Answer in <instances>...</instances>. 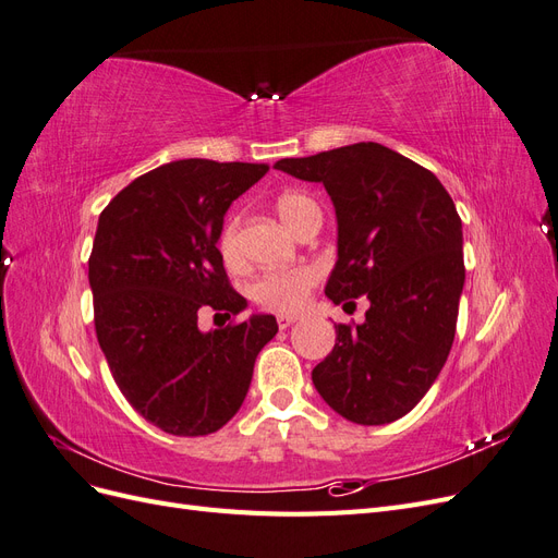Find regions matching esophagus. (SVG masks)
<instances>
[{
    "label": "esophagus",
    "instance_id": "obj_1",
    "mask_svg": "<svg viewBox=\"0 0 558 558\" xmlns=\"http://www.w3.org/2000/svg\"><path fill=\"white\" fill-rule=\"evenodd\" d=\"M298 320V316H293V314H279L277 316V324H279V328H289V326H293Z\"/></svg>",
    "mask_w": 558,
    "mask_h": 558
}]
</instances>
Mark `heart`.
Returning a JSON list of instances; mask_svg holds the SVG:
<instances>
[{"label":"heart","instance_id":"heart-1","mask_svg":"<svg viewBox=\"0 0 558 558\" xmlns=\"http://www.w3.org/2000/svg\"><path fill=\"white\" fill-rule=\"evenodd\" d=\"M316 202L305 193H283L277 199V211L281 221L293 232L300 226L305 214ZM218 251L228 267L240 269L244 265V242H242V221L232 216L223 226L221 238H218ZM320 279V267L314 263H302L295 267L272 269V272L260 275L251 283V298L258 307L269 312H298L305 305L314 286Z\"/></svg>","mask_w":558,"mask_h":558}]
</instances>
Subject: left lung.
Segmentation results:
<instances>
[{
	"mask_svg": "<svg viewBox=\"0 0 558 558\" xmlns=\"http://www.w3.org/2000/svg\"><path fill=\"white\" fill-rule=\"evenodd\" d=\"M275 167L324 183L335 205L326 295L344 307L369 300L361 326H335L332 351L312 369L316 391L353 424H391L428 393L451 351L465 281L461 216L430 170L375 142Z\"/></svg>",
	"mask_w": 558,
	"mask_h": 558,
	"instance_id": "1",
	"label": "left lung"
}]
</instances>
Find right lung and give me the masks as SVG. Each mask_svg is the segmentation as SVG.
I'll return each instance as SVG.
<instances>
[{"instance_id": "obj_1", "label": "right lung", "mask_w": 558, "mask_h": 558, "mask_svg": "<svg viewBox=\"0 0 558 558\" xmlns=\"http://www.w3.org/2000/svg\"><path fill=\"white\" fill-rule=\"evenodd\" d=\"M267 170L177 160L134 179L99 214L88 258L97 342L125 400L170 435L223 428L279 330L269 314L197 328L202 310L230 318L246 307L216 242L232 199Z\"/></svg>"}]
</instances>
